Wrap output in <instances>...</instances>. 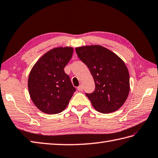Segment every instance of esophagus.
<instances>
[{
	"label": "esophagus",
	"mask_w": 158,
	"mask_h": 158,
	"mask_svg": "<svg viewBox=\"0 0 158 158\" xmlns=\"http://www.w3.org/2000/svg\"><path fill=\"white\" fill-rule=\"evenodd\" d=\"M77 89H78L79 91H82L83 90V86H82V85H80L79 86H78V87H77Z\"/></svg>",
	"instance_id": "1"
}]
</instances>
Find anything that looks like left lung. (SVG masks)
Returning a JSON list of instances; mask_svg holds the SVG:
<instances>
[{
    "mask_svg": "<svg viewBox=\"0 0 158 158\" xmlns=\"http://www.w3.org/2000/svg\"><path fill=\"white\" fill-rule=\"evenodd\" d=\"M75 51L93 77L94 91L86 94L92 106L103 114L118 110L127 98L130 89L129 71L124 61L100 45L83 46Z\"/></svg>",
    "mask_w": 158,
    "mask_h": 158,
    "instance_id": "left-lung-1",
    "label": "left lung"
}]
</instances>
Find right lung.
Instances as JSON below:
<instances>
[{"label":"right lung","mask_w":158,"mask_h":158,"mask_svg":"<svg viewBox=\"0 0 158 158\" xmlns=\"http://www.w3.org/2000/svg\"><path fill=\"white\" fill-rule=\"evenodd\" d=\"M73 53V48L70 46L52 48L43 55L31 70L28 79L29 95L42 112H61L75 92L64 69Z\"/></svg>","instance_id":"1"}]
</instances>
